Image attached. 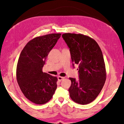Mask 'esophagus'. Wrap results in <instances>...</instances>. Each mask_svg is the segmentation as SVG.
Here are the masks:
<instances>
[{
    "mask_svg": "<svg viewBox=\"0 0 124 124\" xmlns=\"http://www.w3.org/2000/svg\"><path fill=\"white\" fill-rule=\"evenodd\" d=\"M64 78V77H61V76H58V80H59L60 81H61L62 80H63Z\"/></svg>",
    "mask_w": 124,
    "mask_h": 124,
    "instance_id": "esophagus-1",
    "label": "esophagus"
}]
</instances>
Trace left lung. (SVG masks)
Returning a JSON list of instances; mask_svg holds the SVG:
<instances>
[{"label":"left lung","instance_id":"left-lung-1","mask_svg":"<svg viewBox=\"0 0 124 124\" xmlns=\"http://www.w3.org/2000/svg\"><path fill=\"white\" fill-rule=\"evenodd\" d=\"M62 36L70 48L73 66L79 65L78 81L70 78V97L77 103L89 104L99 95L106 80L102 52L97 42L87 35L68 33Z\"/></svg>","mask_w":124,"mask_h":124}]
</instances>
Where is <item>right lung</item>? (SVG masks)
<instances>
[{
    "mask_svg": "<svg viewBox=\"0 0 124 124\" xmlns=\"http://www.w3.org/2000/svg\"><path fill=\"white\" fill-rule=\"evenodd\" d=\"M61 35L52 33L35 38L20 54L16 68L17 81L25 97L35 104L49 102L57 88V78L43 72L42 69Z\"/></svg>",
    "mask_w": 124,
    "mask_h": 124,
    "instance_id": "right-lung-1",
    "label": "right lung"
}]
</instances>
